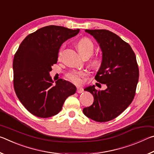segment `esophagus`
I'll return each mask as SVG.
<instances>
[{
    "label": "esophagus",
    "instance_id": "esophagus-1",
    "mask_svg": "<svg viewBox=\"0 0 154 154\" xmlns=\"http://www.w3.org/2000/svg\"><path fill=\"white\" fill-rule=\"evenodd\" d=\"M83 92V88H82V87H77V93H82V92Z\"/></svg>",
    "mask_w": 154,
    "mask_h": 154
}]
</instances>
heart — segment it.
I'll list each match as a JSON object with an SVG mask.
<instances>
[{"label":"heart","instance_id":"1","mask_svg":"<svg viewBox=\"0 0 154 154\" xmlns=\"http://www.w3.org/2000/svg\"><path fill=\"white\" fill-rule=\"evenodd\" d=\"M77 47L81 55H88L90 56L94 51V45L92 41L88 38H83L80 39L77 44ZM61 50L60 51L59 54H60ZM93 66L98 67L100 64V61L98 58H94L92 62ZM87 75L85 71H72L68 74V79L71 80L76 84H81L83 82V78Z\"/></svg>","mask_w":154,"mask_h":154}]
</instances>
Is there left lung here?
<instances>
[{"label":"left lung","mask_w":154,"mask_h":154,"mask_svg":"<svg viewBox=\"0 0 154 154\" xmlns=\"http://www.w3.org/2000/svg\"><path fill=\"white\" fill-rule=\"evenodd\" d=\"M85 31L95 38L102 51L95 79L106 88L97 90L94 85L85 88L84 90L93 95L94 103L83 112L96 122H108L120 115L133 100L139 75L136 56L129 44L111 31Z\"/></svg>","instance_id":"obj_1"}]
</instances>
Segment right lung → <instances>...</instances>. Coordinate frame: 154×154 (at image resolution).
Wrapping results in <instances>:
<instances>
[{"instance_id":"1","label":"right lung","mask_w":154,"mask_h":154,"mask_svg":"<svg viewBox=\"0 0 154 154\" xmlns=\"http://www.w3.org/2000/svg\"><path fill=\"white\" fill-rule=\"evenodd\" d=\"M79 30L48 26L28 35L21 43L13 62L14 89L20 102L34 116H55L67 97L76 92L75 85L68 81L54 82L49 72L57 63L62 44Z\"/></svg>"}]
</instances>
